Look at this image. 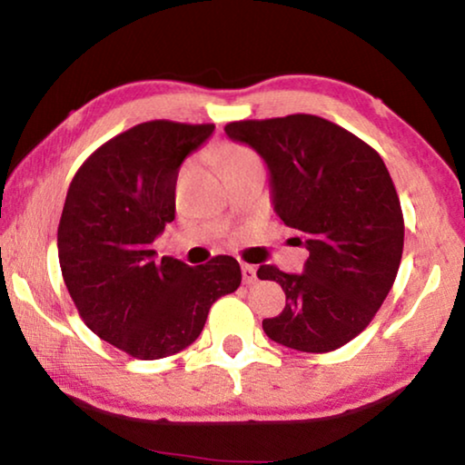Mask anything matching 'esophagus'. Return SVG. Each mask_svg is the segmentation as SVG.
<instances>
[{
    "instance_id": "34e87169",
    "label": "esophagus",
    "mask_w": 465,
    "mask_h": 465,
    "mask_svg": "<svg viewBox=\"0 0 465 465\" xmlns=\"http://www.w3.org/2000/svg\"><path fill=\"white\" fill-rule=\"evenodd\" d=\"M242 277H243V282H246V285H254V282L258 281V277H256V266L242 264Z\"/></svg>"
}]
</instances>
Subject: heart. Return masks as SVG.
I'll return each instance as SVG.
<instances>
[{
  "label": "heart",
  "mask_w": 465,
  "mask_h": 465,
  "mask_svg": "<svg viewBox=\"0 0 465 465\" xmlns=\"http://www.w3.org/2000/svg\"><path fill=\"white\" fill-rule=\"evenodd\" d=\"M254 152H250L248 147L243 145H223L222 149H219V166H222V170L225 172L227 168L235 166V163L240 162H246V160H254Z\"/></svg>",
  "instance_id": "obj_1"
}]
</instances>
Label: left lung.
<instances>
[{
    "mask_svg": "<svg viewBox=\"0 0 465 465\" xmlns=\"http://www.w3.org/2000/svg\"><path fill=\"white\" fill-rule=\"evenodd\" d=\"M225 133L261 153L274 211L310 252L302 274L258 269L287 297L262 320L266 336L303 352L341 349L375 318L402 261L404 215L381 155L316 114L235 121Z\"/></svg>",
    "mask_w": 465,
    "mask_h": 465,
    "instance_id": "obj_1",
    "label": "left lung"
}]
</instances>
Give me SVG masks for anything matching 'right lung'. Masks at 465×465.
<instances>
[{
	"mask_svg": "<svg viewBox=\"0 0 465 465\" xmlns=\"http://www.w3.org/2000/svg\"><path fill=\"white\" fill-rule=\"evenodd\" d=\"M215 124L149 121L100 145L69 184L57 230L69 295L94 334L143 361L199 338L209 310L242 282L232 256L188 266L155 261L153 240L174 222L184 157Z\"/></svg>",
	"mask_w": 465,
	"mask_h": 465,
	"instance_id": "right-lung-1",
	"label": "right lung"
}]
</instances>
